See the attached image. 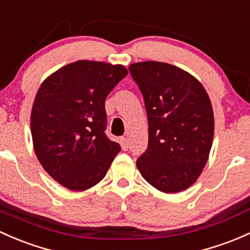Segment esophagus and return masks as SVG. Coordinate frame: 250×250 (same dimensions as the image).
<instances>
[{"mask_svg":"<svg viewBox=\"0 0 250 250\" xmlns=\"http://www.w3.org/2000/svg\"><path fill=\"white\" fill-rule=\"evenodd\" d=\"M120 143H121V146H122V148L125 149V151H127L128 147H129V141H128V139L123 136V138L120 139Z\"/></svg>","mask_w":250,"mask_h":250,"instance_id":"34e87169","label":"esophagus"}]
</instances>
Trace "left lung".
<instances>
[{
	"label": "left lung",
	"mask_w": 250,
	"mask_h": 250,
	"mask_svg": "<svg viewBox=\"0 0 250 250\" xmlns=\"http://www.w3.org/2000/svg\"><path fill=\"white\" fill-rule=\"evenodd\" d=\"M129 72L148 120V146L136 167L163 193L185 190L201 175L213 141L208 94L198 79L169 63H133Z\"/></svg>",
	"instance_id": "obj_1"
}]
</instances>
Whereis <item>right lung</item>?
<instances>
[{
  "label": "right lung",
  "mask_w": 250,
  "mask_h": 250,
  "mask_svg": "<svg viewBox=\"0 0 250 250\" xmlns=\"http://www.w3.org/2000/svg\"><path fill=\"white\" fill-rule=\"evenodd\" d=\"M128 74L122 64L81 60L49 75L31 112L33 148L63 187L90 189L106 175L121 146L105 135V99Z\"/></svg>",
  "instance_id": "right-lung-1"
}]
</instances>
